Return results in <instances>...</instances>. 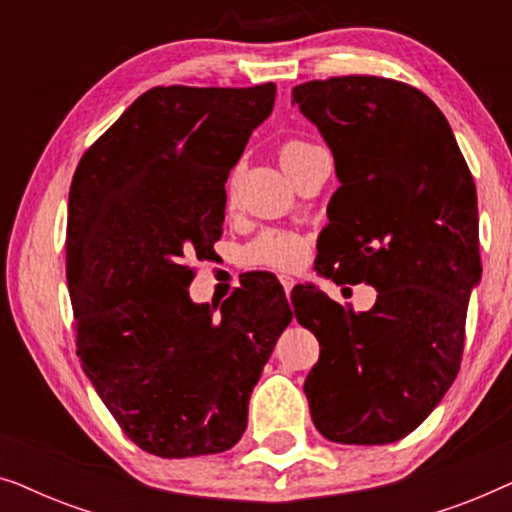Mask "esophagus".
<instances>
[{
  "mask_svg": "<svg viewBox=\"0 0 512 512\" xmlns=\"http://www.w3.org/2000/svg\"><path fill=\"white\" fill-rule=\"evenodd\" d=\"M279 282H282L284 291H286V296H289V293L293 291V286H296V279H293V277H286V275L279 277Z\"/></svg>",
  "mask_w": 512,
  "mask_h": 512,
  "instance_id": "34e87169",
  "label": "esophagus"
}]
</instances>
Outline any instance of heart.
Returning a JSON list of instances; mask_svg holds the SVG:
<instances>
[{
  "mask_svg": "<svg viewBox=\"0 0 512 512\" xmlns=\"http://www.w3.org/2000/svg\"><path fill=\"white\" fill-rule=\"evenodd\" d=\"M317 149L312 142L305 139H286L279 146V163L286 172L298 163L300 158H305L307 153ZM244 258L251 265H270V268H293L300 258H303V242L291 233H279V230H270L256 237L254 242L244 249Z\"/></svg>",
  "mask_w": 512,
  "mask_h": 512,
  "instance_id": "obj_1",
  "label": "heart"
}]
</instances>
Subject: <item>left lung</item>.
I'll return each instance as SVG.
<instances>
[{
	"label": "left lung",
	"mask_w": 512,
	"mask_h": 512,
	"mask_svg": "<svg viewBox=\"0 0 512 512\" xmlns=\"http://www.w3.org/2000/svg\"><path fill=\"white\" fill-rule=\"evenodd\" d=\"M293 104L326 139L340 181L319 275L377 289L361 314L312 284L291 293L321 347L305 380L312 422L333 443H396L459 373L482 275L473 174L443 111L408 83L331 76L293 88Z\"/></svg>",
	"instance_id": "1"
}]
</instances>
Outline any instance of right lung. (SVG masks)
Listing matches in <instances>:
<instances>
[{
    "mask_svg": "<svg viewBox=\"0 0 512 512\" xmlns=\"http://www.w3.org/2000/svg\"><path fill=\"white\" fill-rule=\"evenodd\" d=\"M254 88L158 86L83 153L69 188L76 354L132 443L163 459L226 452L293 312L263 272L214 314L188 296L223 235L226 179L275 107Z\"/></svg>",
    "mask_w": 512,
    "mask_h": 512,
    "instance_id": "add662e5",
    "label": "right lung"
}]
</instances>
